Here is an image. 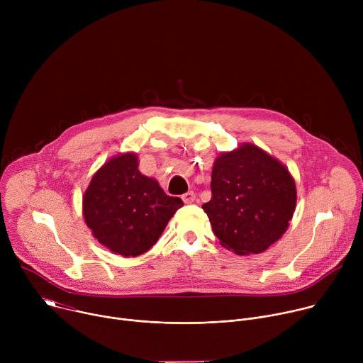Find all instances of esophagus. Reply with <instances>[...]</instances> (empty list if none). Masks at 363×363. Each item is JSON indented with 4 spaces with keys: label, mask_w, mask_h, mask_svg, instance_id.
Segmentation results:
<instances>
[{
    "label": "esophagus",
    "mask_w": 363,
    "mask_h": 363,
    "mask_svg": "<svg viewBox=\"0 0 363 363\" xmlns=\"http://www.w3.org/2000/svg\"><path fill=\"white\" fill-rule=\"evenodd\" d=\"M182 199H184V202H185V203H191V202H194V201H195V192H194V191H188V192H185V194L182 195Z\"/></svg>",
    "instance_id": "esophagus-1"
}]
</instances>
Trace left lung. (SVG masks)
<instances>
[{
    "instance_id": "1",
    "label": "left lung",
    "mask_w": 363,
    "mask_h": 363,
    "mask_svg": "<svg viewBox=\"0 0 363 363\" xmlns=\"http://www.w3.org/2000/svg\"><path fill=\"white\" fill-rule=\"evenodd\" d=\"M211 194L202 210L221 245L238 255L263 252L274 244L296 208V185L289 171L250 143L216 160Z\"/></svg>"
}]
</instances>
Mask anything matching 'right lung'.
Returning <instances> with one entry per match:
<instances>
[{
	"label": "right lung",
	"mask_w": 363,
	"mask_h": 363,
	"mask_svg": "<svg viewBox=\"0 0 363 363\" xmlns=\"http://www.w3.org/2000/svg\"><path fill=\"white\" fill-rule=\"evenodd\" d=\"M182 205L181 198L167 195L139 172L135 153H125L94 174L83 196V216L100 244L136 257L158 241Z\"/></svg>",
	"instance_id": "1"
}]
</instances>
